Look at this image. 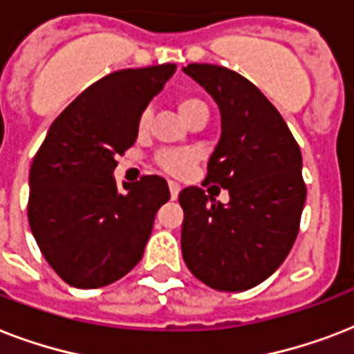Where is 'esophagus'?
<instances>
[{
    "label": "esophagus",
    "mask_w": 354,
    "mask_h": 354,
    "mask_svg": "<svg viewBox=\"0 0 354 354\" xmlns=\"http://www.w3.org/2000/svg\"><path fill=\"white\" fill-rule=\"evenodd\" d=\"M169 191H171L172 200L178 198V193H180V183H178V182H172V180H169Z\"/></svg>",
    "instance_id": "esophagus-1"
}]
</instances>
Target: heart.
Returning <instances> with one entry per match:
<instances>
[{
  "instance_id": "heart-1",
  "label": "heart",
  "mask_w": 354,
  "mask_h": 354,
  "mask_svg": "<svg viewBox=\"0 0 354 354\" xmlns=\"http://www.w3.org/2000/svg\"><path fill=\"white\" fill-rule=\"evenodd\" d=\"M176 110L180 113L182 121H189L193 118H204L207 119V106L205 102L198 97H180L176 102ZM150 124V110H145L138 119V132L145 133L149 130ZM194 161V156L187 150H161L160 154L156 156V163L163 169V171L171 172V174H185L191 169Z\"/></svg>"
}]
</instances>
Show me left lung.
<instances>
[{
    "label": "left lung",
    "instance_id": "8db88e82",
    "mask_svg": "<svg viewBox=\"0 0 354 354\" xmlns=\"http://www.w3.org/2000/svg\"><path fill=\"white\" fill-rule=\"evenodd\" d=\"M183 73L218 106L222 132L205 182L230 193L227 204L200 187L180 193L183 261L215 290H248L279 268L299 232L307 198L301 150L274 104L242 75L213 64H189Z\"/></svg>",
    "mask_w": 354,
    "mask_h": 354
}]
</instances>
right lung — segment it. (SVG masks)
I'll list each match as a JSON object with an SVG mask.
<instances>
[{"mask_svg":"<svg viewBox=\"0 0 354 354\" xmlns=\"http://www.w3.org/2000/svg\"><path fill=\"white\" fill-rule=\"evenodd\" d=\"M174 64L121 69L86 88L55 121L29 172L30 232L51 268L75 288L115 283L141 261L154 216L169 202L160 176L118 187L119 154Z\"/></svg>","mask_w":354,"mask_h":354,"instance_id":"add662e5","label":"right lung"}]
</instances>
